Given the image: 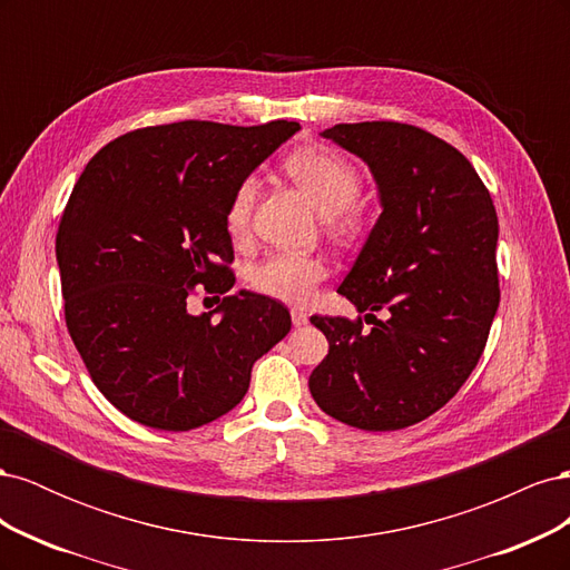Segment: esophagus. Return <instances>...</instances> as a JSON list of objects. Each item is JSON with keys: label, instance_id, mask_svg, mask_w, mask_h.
<instances>
[{"label": "esophagus", "instance_id": "obj_1", "mask_svg": "<svg viewBox=\"0 0 570 570\" xmlns=\"http://www.w3.org/2000/svg\"><path fill=\"white\" fill-rule=\"evenodd\" d=\"M292 323H295V327H302L308 323V316L302 312V308H292Z\"/></svg>", "mask_w": 570, "mask_h": 570}]
</instances>
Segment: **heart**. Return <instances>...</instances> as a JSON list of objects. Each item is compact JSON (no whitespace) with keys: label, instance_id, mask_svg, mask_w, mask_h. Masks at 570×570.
Wrapping results in <instances>:
<instances>
[{"label":"heart","instance_id":"1","mask_svg":"<svg viewBox=\"0 0 570 570\" xmlns=\"http://www.w3.org/2000/svg\"><path fill=\"white\" fill-rule=\"evenodd\" d=\"M285 170L304 193L314 199L318 212L331 218L333 226L350 230L356 226L354 202L364 189L361 170L340 151L325 147H306L292 151ZM256 178L239 180L226 209V228L233 237H243L249 228L252 206L256 199ZM327 266L321 256L273 252L256 262L249 271V283L256 292L287 304H306L325 281Z\"/></svg>","mask_w":570,"mask_h":570}]
</instances>
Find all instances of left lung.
I'll return each mask as SVG.
<instances>
[{
	"instance_id": "obj_1",
	"label": "left lung",
	"mask_w": 570,
	"mask_h": 570,
	"mask_svg": "<svg viewBox=\"0 0 570 570\" xmlns=\"http://www.w3.org/2000/svg\"><path fill=\"white\" fill-rule=\"evenodd\" d=\"M323 137L371 166L383 214L337 289L373 327L314 316L331 350L308 390L352 428L402 430L450 402L485 352L502 295L497 212L471 161L423 128L366 120Z\"/></svg>"
}]
</instances>
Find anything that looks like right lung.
Returning a JSON list of instances; mask_svg holds the SVG:
<instances>
[{
	"label": "right lung",
	"instance_id": "1",
	"mask_svg": "<svg viewBox=\"0 0 570 570\" xmlns=\"http://www.w3.org/2000/svg\"><path fill=\"white\" fill-rule=\"evenodd\" d=\"M297 130L178 120L120 135L85 166L57 230L63 316L92 383L128 419L174 433L216 421L289 333L281 302L230 295L226 209ZM197 284L222 302L220 322L186 312Z\"/></svg>",
	"mask_w": 570,
	"mask_h": 570
}]
</instances>
